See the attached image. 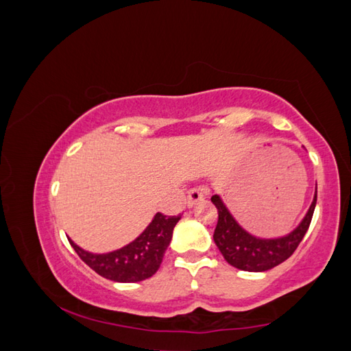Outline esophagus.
Wrapping results in <instances>:
<instances>
[{"instance_id": "esophagus-1", "label": "esophagus", "mask_w": 351, "mask_h": 351, "mask_svg": "<svg viewBox=\"0 0 351 351\" xmlns=\"http://www.w3.org/2000/svg\"><path fill=\"white\" fill-rule=\"evenodd\" d=\"M204 201V193L199 189H191L187 193V205L189 207H195L197 202Z\"/></svg>"}]
</instances>
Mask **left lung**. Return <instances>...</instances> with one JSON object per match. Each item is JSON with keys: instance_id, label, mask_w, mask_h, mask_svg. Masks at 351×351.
<instances>
[{"instance_id": "left-lung-1", "label": "left lung", "mask_w": 351, "mask_h": 351, "mask_svg": "<svg viewBox=\"0 0 351 351\" xmlns=\"http://www.w3.org/2000/svg\"><path fill=\"white\" fill-rule=\"evenodd\" d=\"M211 202L216 205L219 215L213 239L223 258L237 269L263 272L283 263L298 248L312 222L315 205H317V190H315L311 208L297 228L289 234L276 239H262L250 234L231 216L219 195L211 196Z\"/></svg>"}]
</instances>
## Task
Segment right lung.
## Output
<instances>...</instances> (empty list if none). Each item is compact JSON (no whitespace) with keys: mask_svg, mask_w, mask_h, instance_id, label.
Wrapping results in <instances>:
<instances>
[{"mask_svg":"<svg viewBox=\"0 0 351 351\" xmlns=\"http://www.w3.org/2000/svg\"><path fill=\"white\" fill-rule=\"evenodd\" d=\"M180 219L181 216L167 217L156 213L152 222L134 242L106 254L88 252L71 239L68 240L77 256L99 276L119 283H136L152 277L158 271Z\"/></svg>","mask_w":351,"mask_h":351,"instance_id":"obj_1","label":"right lung"}]
</instances>
